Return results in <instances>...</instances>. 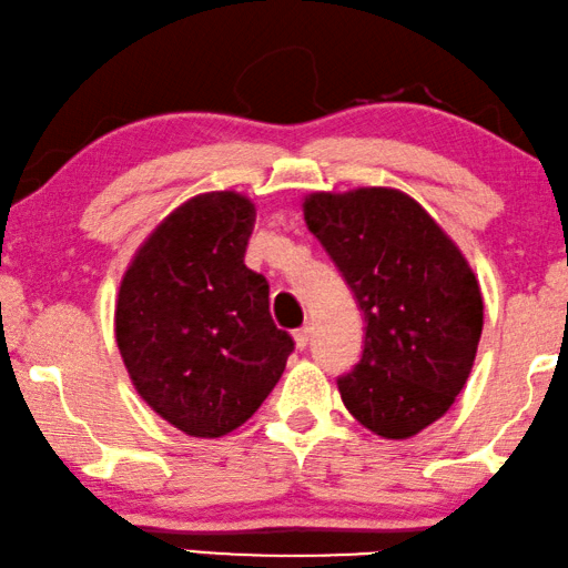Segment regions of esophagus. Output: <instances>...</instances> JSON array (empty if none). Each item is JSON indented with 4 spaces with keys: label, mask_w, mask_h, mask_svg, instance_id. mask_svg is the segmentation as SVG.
Segmentation results:
<instances>
[{
    "label": "esophagus",
    "mask_w": 568,
    "mask_h": 568,
    "mask_svg": "<svg viewBox=\"0 0 568 568\" xmlns=\"http://www.w3.org/2000/svg\"><path fill=\"white\" fill-rule=\"evenodd\" d=\"M308 339H311V326H301V329L293 332V342L298 349H306Z\"/></svg>",
    "instance_id": "1"
}]
</instances>
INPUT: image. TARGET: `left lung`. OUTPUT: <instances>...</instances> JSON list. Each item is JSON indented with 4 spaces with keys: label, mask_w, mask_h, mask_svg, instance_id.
Returning a JSON list of instances; mask_svg holds the SVG:
<instances>
[{
    "label": "left lung",
    "mask_w": 568,
    "mask_h": 568,
    "mask_svg": "<svg viewBox=\"0 0 568 568\" xmlns=\"http://www.w3.org/2000/svg\"><path fill=\"white\" fill-rule=\"evenodd\" d=\"M303 219L353 287L365 347L337 381L347 412L409 440L455 404L476 361L484 298L445 229L396 187L308 193Z\"/></svg>",
    "instance_id": "obj_1"
}]
</instances>
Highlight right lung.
<instances>
[{"instance_id":"right-lung-1","label":"right lung","mask_w":568,"mask_h":568,"mask_svg":"<svg viewBox=\"0 0 568 568\" xmlns=\"http://www.w3.org/2000/svg\"><path fill=\"white\" fill-rule=\"evenodd\" d=\"M257 207L236 190L190 197L128 262L115 342L139 396L190 437L242 427L275 388L293 339L267 281L244 265Z\"/></svg>"}]
</instances>
